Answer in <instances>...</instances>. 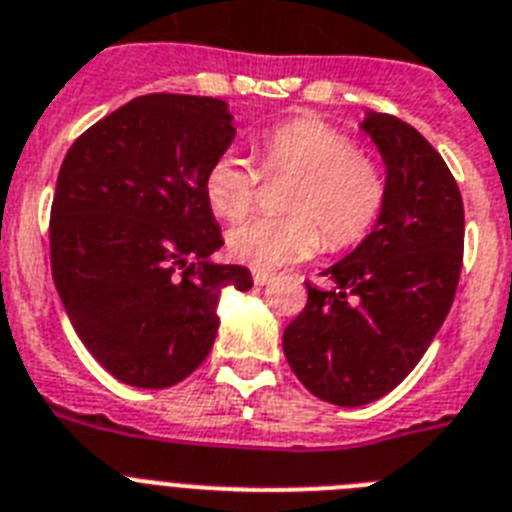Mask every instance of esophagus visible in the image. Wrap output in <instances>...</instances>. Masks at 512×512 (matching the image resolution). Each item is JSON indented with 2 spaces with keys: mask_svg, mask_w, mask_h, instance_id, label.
<instances>
[{
  "mask_svg": "<svg viewBox=\"0 0 512 512\" xmlns=\"http://www.w3.org/2000/svg\"><path fill=\"white\" fill-rule=\"evenodd\" d=\"M252 281H255L257 286H265V283L273 281V273H265V270H255V273H252Z\"/></svg>",
  "mask_w": 512,
  "mask_h": 512,
  "instance_id": "1",
  "label": "esophagus"
}]
</instances>
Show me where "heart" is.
<instances>
[{
    "mask_svg": "<svg viewBox=\"0 0 512 512\" xmlns=\"http://www.w3.org/2000/svg\"><path fill=\"white\" fill-rule=\"evenodd\" d=\"M268 176H294L283 195L286 216H252L226 234L239 263L273 270L322 247H354L372 231L388 200L380 161L356 150V140L320 117H294L257 137ZM260 174L236 150H223L203 176V192L218 218L244 216L255 203Z\"/></svg>",
    "mask_w": 512,
    "mask_h": 512,
    "instance_id": "obj_1",
    "label": "heart"
}]
</instances>
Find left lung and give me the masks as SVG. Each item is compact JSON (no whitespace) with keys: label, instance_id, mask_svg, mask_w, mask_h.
<instances>
[{"label":"left lung","instance_id":"obj_1","mask_svg":"<svg viewBox=\"0 0 512 512\" xmlns=\"http://www.w3.org/2000/svg\"><path fill=\"white\" fill-rule=\"evenodd\" d=\"M362 130L385 161L388 200L359 247L307 283V307L283 330L304 388L364 406L406 380L453 307L463 265V200L442 156L411 124L369 111Z\"/></svg>","mask_w":512,"mask_h":512}]
</instances>
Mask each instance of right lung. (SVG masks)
Listing matches in <instances>:
<instances>
[{
	"mask_svg": "<svg viewBox=\"0 0 512 512\" xmlns=\"http://www.w3.org/2000/svg\"><path fill=\"white\" fill-rule=\"evenodd\" d=\"M226 101L150 93L77 137L51 203V276L72 328L106 372L169 388L213 349L218 296L252 289L210 263L221 229L203 192L234 140Z\"/></svg>",
	"mask_w": 512,
	"mask_h": 512,
	"instance_id": "obj_1",
	"label": "right lung"
}]
</instances>
